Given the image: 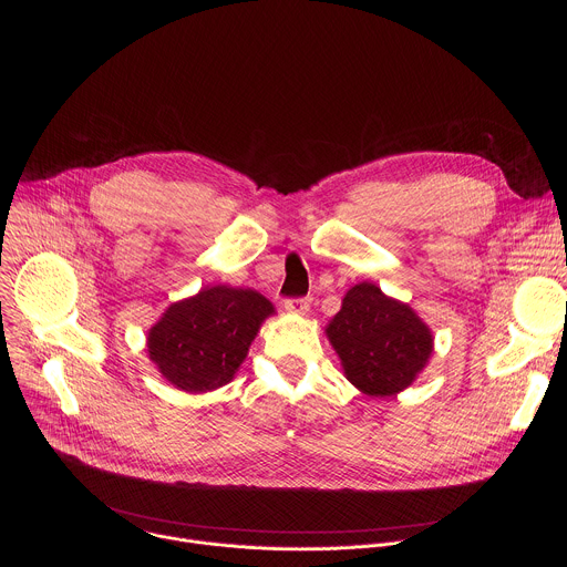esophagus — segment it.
I'll use <instances>...</instances> for the list:
<instances>
[{"label": "esophagus", "mask_w": 567, "mask_h": 567, "mask_svg": "<svg viewBox=\"0 0 567 567\" xmlns=\"http://www.w3.org/2000/svg\"><path fill=\"white\" fill-rule=\"evenodd\" d=\"M285 309L291 311V313L302 316V313L309 311V298H287L285 300Z\"/></svg>", "instance_id": "34e87169"}]
</instances>
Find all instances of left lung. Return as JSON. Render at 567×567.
Returning <instances> with one entry per match:
<instances>
[{
	"instance_id": "8db88e82",
	"label": "left lung",
	"mask_w": 567,
	"mask_h": 567,
	"mask_svg": "<svg viewBox=\"0 0 567 567\" xmlns=\"http://www.w3.org/2000/svg\"><path fill=\"white\" fill-rule=\"evenodd\" d=\"M326 334L346 379L370 396H392L409 388L433 354L426 322L374 282H359L346 293Z\"/></svg>"
}]
</instances>
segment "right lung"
Instances as JSON below:
<instances>
[{
  "label": "right lung",
  "mask_w": 567,
  "mask_h": 567,
  "mask_svg": "<svg viewBox=\"0 0 567 567\" xmlns=\"http://www.w3.org/2000/svg\"><path fill=\"white\" fill-rule=\"evenodd\" d=\"M274 305L254 289L226 285L173 302L147 332V354L168 383L184 392L226 385Z\"/></svg>",
  "instance_id": "add662e5"
}]
</instances>
